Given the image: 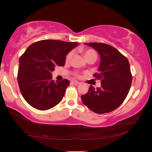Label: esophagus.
Listing matches in <instances>:
<instances>
[{
	"label": "esophagus",
	"instance_id": "obj_1",
	"mask_svg": "<svg viewBox=\"0 0 152 152\" xmlns=\"http://www.w3.org/2000/svg\"><path fill=\"white\" fill-rule=\"evenodd\" d=\"M71 83L72 84H75V85H78L80 84V82H78V81H75V80H72Z\"/></svg>",
	"mask_w": 152,
	"mask_h": 152
}]
</instances>
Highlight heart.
Wrapping results in <instances>:
<instances>
[{"instance_id":"heart-1","label":"heart","mask_w":152,"mask_h":152,"mask_svg":"<svg viewBox=\"0 0 152 152\" xmlns=\"http://www.w3.org/2000/svg\"><path fill=\"white\" fill-rule=\"evenodd\" d=\"M81 52H82L83 55L85 57L87 61H89V60H94L95 61L97 59V52L94 49H91V48H84V49H82L81 50ZM72 57V52L70 51L68 53L67 55L66 56V61H69L71 58ZM72 75L76 77H80V74L78 71H74L72 72Z\"/></svg>"}]
</instances>
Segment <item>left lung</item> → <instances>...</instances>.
<instances>
[{
	"label": "left lung",
	"instance_id": "8db88e82",
	"mask_svg": "<svg viewBox=\"0 0 152 152\" xmlns=\"http://www.w3.org/2000/svg\"><path fill=\"white\" fill-rule=\"evenodd\" d=\"M93 47L100 55L98 72L93 75L101 80V86H90L88 93L81 96L85 106L97 113L113 111L127 96L132 82L130 65L125 56L111 45L103 43H85Z\"/></svg>",
	"mask_w": 152,
	"mask_h": 152
}]
</instances>
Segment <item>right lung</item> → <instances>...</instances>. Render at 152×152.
I'll list each match as a JSON object with an SVG mask.
<instances>
[{
  "instance_id": "obj_1",
  "label": "right lung",
  "mask_w": 152,
  "mask_h": 152,
  "mask_svg": "<svg viewBox=\"0 0 152 152\" xmlns=\"http://www.w3.org/2000/svg\"><path fill=\"white\" fill-rule=\"evenodd\" d=\"M76 42L41 40L30 45L19 59L17 80L20 93L30 106L45 111L61 101L70 81L52 80L55 66H64L66 56Z\"/></svg>"
}]
</instances>
